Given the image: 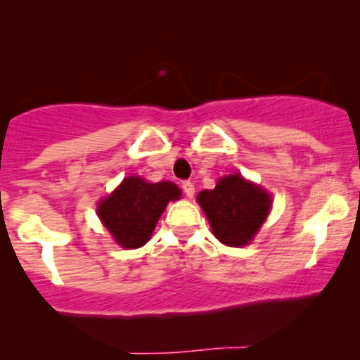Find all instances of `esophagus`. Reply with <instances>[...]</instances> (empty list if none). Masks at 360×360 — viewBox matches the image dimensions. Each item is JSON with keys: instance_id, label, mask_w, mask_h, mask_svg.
<instances>
[{"instance_id": "obj_1", "label": "esophagus", "mask_w": 360, "mask_h": 360, "mask_svg": "<svg viewBox=\"0 0 360 360\" xmlns=\"http://www.w3.org/2000/svg\"><path fill=\"white\" fill-rule=\"evenodd\" d=\"M181 188H183V191H184V194L188 198H193L194 196V184L191 183V181H183Z\"/></svg>"}]
</instances>
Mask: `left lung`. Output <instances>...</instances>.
Returning <instances> with one entry per match:
<instances>
[{
  "mask_svg": "<svg viewBox=\"0 0 360 360\" xmlns=\"http://www.w3.org/2000/svg\"><path fill=\"white\" fill-rule=\"evenodd\" d=\"M198 203L214 237L230 247L249 245L271 212V194L240 174L223 176L214 189H203Z\"/></svg>",
  "mask_w": 360,
  "mask_h": 360,
  "instance_id": "obj_1",
  "label": "left lung"
}]
</instances>
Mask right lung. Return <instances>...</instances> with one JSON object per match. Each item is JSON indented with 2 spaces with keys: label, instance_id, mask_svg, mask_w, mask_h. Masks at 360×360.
<instances>
[{
  "label": "right lung",
  "instance_id": "obj_1",
  "mask_svg": "<svg viewBox=\"0 0 360 360\" xmlns=\"http://www.w3.org/2000/svg\"><path fill=\"white\" fill-rule=\"evenodd\" d=\"M181 198V189L171 181L147 183L128 176L110 196L98 205V217L123 249L146 245L169 201Z\"/></svg>",
  "mask_w": 360,
  "mask_h": 360
}]
</instances>
